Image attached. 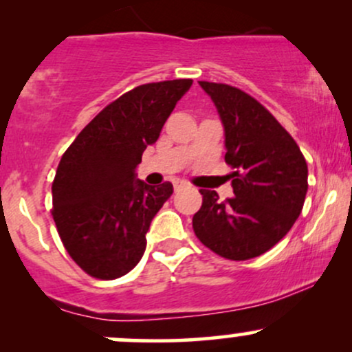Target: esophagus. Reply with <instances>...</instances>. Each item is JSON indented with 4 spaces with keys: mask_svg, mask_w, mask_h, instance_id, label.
Instances as JSON below:
<instances>
[{
    "mask_svg": "<svg viewBox=\"0 0 352 352\" xmlns=\"http://www.w3.org/2000/svg\"><path fill=\"white\" fill-rule=\"evenodd\" d=\"M182 187H185V182H175V184H173V188L175 190H180Z\"/></svg>",
    "mask_w": 352,
    "mask_h": 352,
    "instance_id": "esophagus-1",
    "label": "esophagus"
}]
</instances>
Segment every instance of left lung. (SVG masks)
<instances>
[{"label": "left lung", "instance_id": "obj_1", "mask_svg": "<svg viewBox=\"0 0 352 352\" xmlns=\"http://www.w3.org/2000/svg\"><path fill=\"white\" fill-rule=\"evenodd\" d=\"M199 84L223 124L235 197L220 201L215 190H200L204 204L193 215V232L220 256L250 260L273 248L300 217L308 165L293 137L256 99L228 84Z\"/></svg>", "mask_w": 352, "mask_h": 352}]
</instances>
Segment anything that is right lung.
Wrapping results in <instances>:
<instances>
[{
    "instance_id": "obj_1",
    "label": "right lung",
    "mask_w": 352,
    "mask_h": 352,
    "mask_svg": "<svg viewBox=\"0 0 352 352\" xmlns=\"http://www.w3.org/2000/svg\"><path fill=\"white\" fill-rule=\"evenodd\" d=\"M192 82L164 80L125 92L64 152L52 182V218L64 248L91 276L116 280L142 258L145 233L173 187L147 185L135 168Z\"/></svg>"
}]
</instances>
